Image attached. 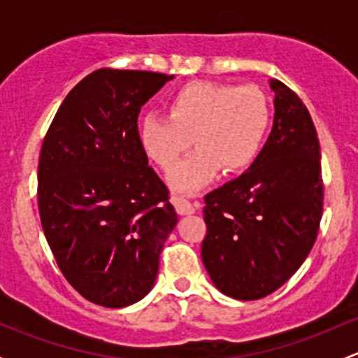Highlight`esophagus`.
<instances>
[{
    "label": "esophagus",
    "mask_w": 358,
    "mask_h": 358,
    "mask_svg": "<svg viewBox=\"0 0 358 358\" xmlns=\"http://www.w3.org/2000/svg\"><path fill=\"white\" fill-rule=\"evenodd\" d=\"M173 204H175L176 213H178L180 216L194 215V213H196V206H192L189 201L183 199V197H173Z\"/></svg>",
    "instance_id": "34e87169"
}]
</instances>
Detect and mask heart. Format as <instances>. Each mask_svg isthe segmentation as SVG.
I'll return each instance as SVG.
<instances>
[{
    "mask_svg": "<svg viewBox=\"0 0 358 358\" xmlns=\"http://www.w3.org/2000/svg\"><path fill=\"white\" fill-rule=\"evenodd\" d=\"M268 124V103L255 86L194 81L173 93L168 115L150 112L140 119L138 140L162 169L173 168L194 140L197 149L169 173L173 189L194 192L222 168L248 169L262 152Z\"/></svg>",
    "mask_w": 358,
    "mask_h": 358,
    "instance_id": "1",
    "label": "heart"
}]
</instances>
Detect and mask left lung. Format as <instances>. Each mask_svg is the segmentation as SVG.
Segmentation results:
<instances>
[{
    "instance_id": "left-lung-1",
    "label": "left lung",
    "mask_w": 358,
    "mask_h": 358,
    "mask_svg": "<svg viewBox=\"0 0 358 358\" xmlns=\"http://www.w3.org/2000/svg\"><path fill=\"white\" fill-rule=\"evenodd\" d=\"M273 126L248 171L204 197L201 256L216 289L265 298L301 266L319 234L324 185L310 112L279 79Z\"/></svg>"
}]
</instances>
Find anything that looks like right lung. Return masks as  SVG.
Returning a JSON list of instances; mask_svg holds the SVG:
<instances>
[{
	"label": "right lung",
	"instance_id": "1",
	"mask_svg": "<svg viewBox=\"0 0 358 358\" xmlns=\"http://www.w3.org/2000/svg\"><path fill=\"white\" fill-rule=\"evenodd\" d=\"M173 76L99 69L69 92L43 140L38 206L67 282L107 308L152 289L178 216L138 140V114Z\"/></svg>",
	"mask_w": 358,
	"mask_h": 358
}]
</instances>
